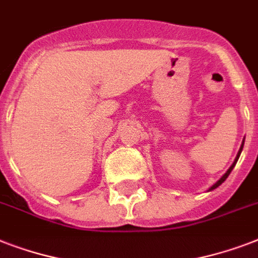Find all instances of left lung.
I'll use <instances>...</instances> for the list:
<instances>
[{"instance_id": "left-lung-1", "label": "left lung", "mask_w": 258, "mask_h": 258, "mask_svg": "<svg viewBox=\"0 0 258 258\" xmlns=\"http://www.w3.org/2000/svg\"><path fill=\"white\" fill-rule=\"evenodd\" d=\"M242 147H244V142H242V145H241V149H240V151H238V154H237V157H236V159H234V162H233V165L230 166V167H229V170L226 172H225L224 175L221 176L220 179L217 180L216 183L213 184L212 187L209 188V191H210V190H214V188H217L218 187V186H220V184H222L225 182V179H226V178H228L229 176V174H230V172H232V170H233V167H234V166H236V163H237V161H238V158H240V155H241V151H242Z\"/></svg>"}]
</instances>
